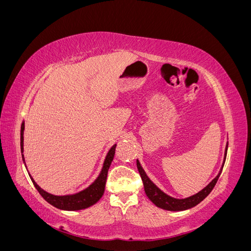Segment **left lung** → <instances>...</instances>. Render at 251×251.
Masks as SVG:
<instances>
[{"mask_svg":"<svg viewBox=\"0 0 251 251\" xmlns=\"http://www.w3.org/2000/svg\"><path fill=\"white\" fill-rule=\"evenodd\" d=\"M227 148H228V143L226 144V148H225L224 160H223V163H222V168H221V170H220L219 174L217 175V177L214 180H211L210 183L205 186L202 189V191H200L199 193H197L196 195L187 197V198H184V199L173 198V197L163 193L161 189L159 188L155 183H153V181H151L148 177V175L142 169L140 162L137 160V169H138V172H139L140 176H141V179H142V182H143V186H144V192H146L148 198L151 202H153L157 207H160L162 209L171 210V211L186 210V209H189V208L196 206L197 204H199L201 201H203L205 198H206V197L209 195V193L212 191V188L215 187L217 181L220 177V175H221L222 170H223L226 155H227Z\"/></svg>","mask_w":251,"mask_h":251,"instance_id":"1","label":"left lung"}]
</instances>
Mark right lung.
<instances>
[{"label": "right lung", "mask_w": 251, "mask_h": 251, "mask_svg": "<svg viewBox=\"0 0 251 251\" xmlns=\"http://www.w3.org/2000/svg\"><path fill=\"white\" fill-rule=\"evenodd\" d=\"M24 130H25V123L23 121V124L21 126V151L22 153L24 151ZM115 149H116V144H114L108 151L107 156H105L100 174L98 175V177L95 179L93 183L76 194L66 195V196H55V195L49 194L37 185V183L33 180V178L30 176V174H29V177L31 179L35 188L37 189V192L41 194V196L45 200H46L48 203H50L51 205H53L54 207L63 209V210L85 209L92 206V205H94L96 202L100 201V199L102 197L104 193L105 181H107L108 171L114 159V155H115ZM22 158H23V161L25 162L24 155H22Z\"/></svg>", "instance_id": "obj_1"}]
</instances>
